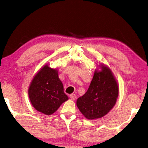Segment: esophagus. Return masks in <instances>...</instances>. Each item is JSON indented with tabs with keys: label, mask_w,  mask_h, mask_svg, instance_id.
<instances>
[{
	"label": "esophagus",
	"mask_w": 148,
	"mask_h": 148,
	"mask_svg": "<svg viewBox=\"0 0 148 148\" xmlns=\"http://www.w3.org/2000/svg\"><path fill=\"white\" fill-rule=\"evenodd\" d=\"M70 98L72 99V100H75V99L77 98V96L75 94H71L70 95Z\"/></svg>",
	"instance_id": "esophagus-1"
}]
</instances>
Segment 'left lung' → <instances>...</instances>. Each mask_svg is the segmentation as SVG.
<instances>
[{"label":"left lung","instance_id":"8db88e82","mask_svg":"<svg viewBox=\"0 0 148 148\" xmlns=\"http://www.w3.org/2000/svg\"><path fill=\"white\" fill-rule=\"evenodd\" d=\"M96 70L87 92L77 100L78 109L86 118L95 119L103 117L115 105L119 87L110 69L105 64Z\"/></svg>","mask_w":148,"mask_h":148}]
</instances>
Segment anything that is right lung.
I'll list each match as a JSON object with an SVG mask.
<instances>
[{"label":"right lung","mask_w":148,"mask_h":148,"mask_svg":"<svg viewBox=\"0 0 148 148\" xmlns=\"http://www.w3.org/2000/svg\"><path fill=\"white\" fill-rule=\"evenodd\" d=\"M31 104L39 112L51 115L68 99L57 69L45 65L33 78L28 90Z\"/></svg>","instance_id":"obj_1"}]
</instances>
